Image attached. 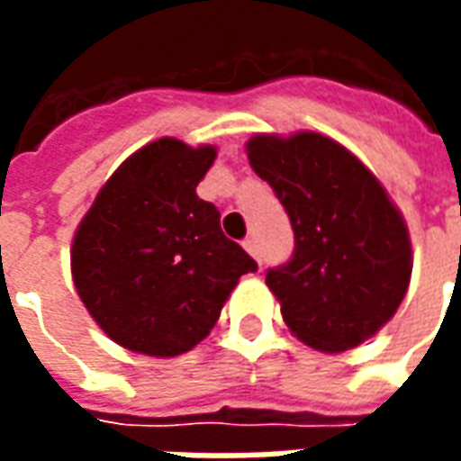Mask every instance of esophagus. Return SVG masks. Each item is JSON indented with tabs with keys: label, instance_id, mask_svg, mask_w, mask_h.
Wrapping results in <instances>:
<instances>
[{
	"label": "esophagus",
	"instance_id": "obj_1",
	"mask_svg": "<svg viewBox=\"0 0 461 461\" xmlns=\"http://www.w3.org/2000/svg\"><path fill=\"white\" fill-rule=\"evenodd\" d=\"M244 249L249 251L251 257H254V259L259 261L261 264V254H259V244H257V240H254V237H247V240H244Z\"/></svg>",
	"mask_w": 461,
	"mask_h": 461
}]
</instances>
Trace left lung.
<instances>
[{
    "label": "left lung",
    "mask_w": 461,
    "mask_h": 461,
    "mask_svg": "<svg viewBox=\"0 0 461 461\" xmlns=\"http://www.w3.org/2000/svg\"><path fill=\"white\" fill-rule=\"evenodd\" d=\"M249 165L294 230V254L267 271L294 336L340 353L360 346L405 299L412 249L405 220L375 175L321 132L254 135Z\"/></svg>",
    "instance_id": "8db88e82"
}]
</instances>
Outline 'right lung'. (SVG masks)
<instances>
[{"mask_svg":"<svg viewBox=\"0 0 461 461\" xmlns=\"http://www.w3.org/2000/svg\"><path fill=\"white\" fill-rule=\"evenodd\" d=\"M214 158L212 145L150 142L111 175L78 224L76 291L118 346L187 353L207 339L241 274L259 269L224 237L217 207L197 197Z\"/></svg>","mask_w":461,"mask_h":461,"instance_id":"obj_1","label":"right lung"}]
</instances>
